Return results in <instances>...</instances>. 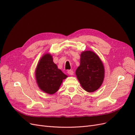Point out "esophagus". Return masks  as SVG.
<instances>
[{
	"label": "esophagus",
	"instance_id": "1",
	"mask_svg": "<svg viewBox=\"0 0 135 135\" xmlns=\"http://www.w3.org/2000/svg\"><path fill=\"white\" fill-rule=\"evenodd\" d=\"M68 74L69 75H73V74H74V71H73V70H69L68 71Z\"/></svg>",
	"mask_w": 135,
	"mask_h": 135
}]
</instances>
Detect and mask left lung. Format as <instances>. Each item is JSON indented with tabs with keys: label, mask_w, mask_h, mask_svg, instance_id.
I'll use <instances>...</instances> for the list:
<instances>
[{
	"label": "left lung",
	"mask_w": 135,
	"mask_h": 135,
	"mask_svg": "<svg viewBox=\"0 0 135 135\" xmlns=\"http://www.w3.org/2000/svg\"><path fill=\"white\" fill-rule=\"evenodd\" d=\"M104 73V65L95 52L91 51L81 52L80 66L75 74L85 91L93 92L99 89L103 82Z\"/></svg>",
	"instance_id": "8db88e82"
}]
</instances>
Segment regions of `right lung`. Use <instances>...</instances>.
I'll return each instance as SVG.
<instances>
[{
  "mask_svg": "<svg viewBox=\"0 0 135 135\" xmlns=\"http://www.w3.org/2000/svg\"><path fill=\"white\" fill-rule=\"evenodd\" d=\"M67 77L54 62L50 54L44 55L39 60L36 68L35 78L38 87L43 92L54 94Z\"/></svg>",
  "mask_w": 135,
  "mask_h": 135,
  "instance_id": "obj_1",
  "label": "right lung"
}]
</instances>
